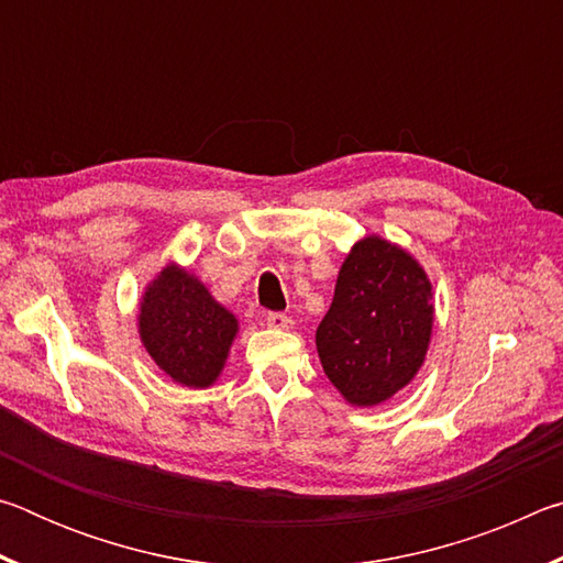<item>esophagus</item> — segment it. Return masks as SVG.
I'll return each mask as SVG.
<instances>
[{
  "label": "esophagus",
  "instance_id": "obj_1",
  "mask_svg": "<svg viewBox=\"0 0 563 563\" xmlns=\"http://www.w3.org/2000/svg\"><path fill=\"white\" fill-rule=\"evenodd\" d=\"M268 325L275 330H290L292 328V320L285 316V312H268Z\"/></svg>",
  "mask_w": 563,
  "mask_h": 563
}]
</instances>
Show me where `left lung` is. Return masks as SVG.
Instances as JSON below:
<instances>
[{"mask_svg": "<svg viewBox=\"0 0 563 563\" xmlns=\"http://www.w3.org/2000/svg\"><path fill=\"white\" fill-rule=\"evenodd\" d=\"M432 322V283L422 265L385 238H362L316 332L322 369L350 405L375 407L412 383Z\"/></svg>", "mask_w": 563, "mask_h": 563, "instance_id": "1", "label": "left lung"}]
</instances>
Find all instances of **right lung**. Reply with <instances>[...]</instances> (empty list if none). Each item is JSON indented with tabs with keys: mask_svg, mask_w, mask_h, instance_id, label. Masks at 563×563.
<instances>
[{
	"mask_svg": "<svg viewBox=\"0 0 563 563\" xmlns=\"http://www.w3.org/2000/svg\"><path fill=\"white\" fill-rule=\"evenodd\" d=\"M139 335L174 383L198 389L221 375L238 335V320L196 275L170 263L141 298Z\"/></svg>",
	"mask_w": 563,
	"mask_h": 563,
	"instance_id": "1",
	"label": "right lung"
}]
</instances>
